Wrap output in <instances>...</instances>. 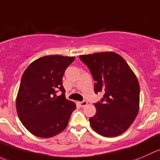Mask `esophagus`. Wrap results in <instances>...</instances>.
I'll list each match as a JSON object with an SVG mask.
<instances>
[{
    "mask_svg": "<svg viewBox=\"0 0 160 160\" xmlns=\"http://www.w3.org/2000/svg\"><path fill=\"white\" fill-rule=\"evenodd\" d=\"M78 103H79V105H80V106H81V107H84V106H86L87 105H88V102H86V101H83V102H79Z\"/></svg>",
    "mask_w": 160,
    "mask_h": 160,
    "instance_id": "esophagus-1",
    "label": "esophagus"
}]
</instances>
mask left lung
Here are the masks:
<instances>
[{"label": "left lung", "mask_w": 160, "mask_h": 160, "mask_svg": "<svg viewBox=\"0 0 160 160\" xmlns=\"http://www.w3.org/2000/svg\"><path fill=\"white\" fill-rule=\"evenodd\" d=\"M91 71L94 92L104 93L94 104L96 114L89 119L95 132L104 137H116L131 127L139 111L140 86L127 62L117 53L99 52L80 55Z\"/></svg>", "instance_id": "left-lung-1"}]
</instances>
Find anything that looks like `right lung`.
<instances>
[{
    "label": "right lung",
    "instance_id": "1",
    "mask_svg": "<svg viewBox=\"0 0 160 160\" xmlns=\"http://www.w3.org/2000/svg\"><path fill=\"white\" fill-rule=\"evenodd\" d=\"M75 57L47 55L32 62L22 77L16 110L23 126L33 135L52 138L64 131L76 104L65 97L62 77ZM60 89L63 94L56 95Z\"/></svg>",
    "mask_w": 160,
    "mask_h": 160
}]
</instances>
